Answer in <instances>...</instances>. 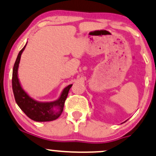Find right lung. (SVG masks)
<instances>
[{
	"instance_id": "add662e5",
	"label": "right lung",
	"mask_w": 156,
	"mask_h": 156,
	"mask_svg": "<svg viewBox=\"0 0 156 156\" xmlns=\"http://www.w3.org/2000/svg\"><path fill=\"white\" fill-rule=\"evenodd\" d=\"M27 43L22 50L19 52L12 70V86L16 102L18 104L19 108L30 119L35 122L53 121L58 118L63 112L65 100L68 94L69 90L73 84H70L65 87L62 90L58 98L53 101H38L30 97L22 88L18 76L21 55L25 50Z\"/></svg>"
}]
</instances>
